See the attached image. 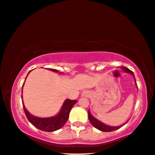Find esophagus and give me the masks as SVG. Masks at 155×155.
Returning <instances> with one entry per match:
<instances>
[{
  "label": "esophagus",
  "mask_w": 155,
  "mask_h": 155,
  "mask_svg": "<svg viewBox=\"0 0 155 155\" xmlns=\"http://www.w3.org/2000/svg\"><path fill=\"white\" fill-rule=\"evenodd\" d=\"M90 95H91V94H90V92L88 91H84L81 93V96L85 97H89Z\"/></svg>",
  "instance_id": "obj_1"
}]
</instances>
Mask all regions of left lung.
Segmentation results:
<instances>
[{"mask_svg":"<svg viewBox=\"0 0 155 155\" xmlns=\"http://www.w3.org/2000/svg\"><path fill=\"white\" fill-rule=\"evenodd\" d=\"M121 69L125 73H129L133 76L134 78V83L136 84V85H137V81H136V79H135L134 74L133 71H131L130 70H129L128 68H127L126 67H124V66H122ZM137 88H138V87H137ZM88 118H89L90 122H91V123L92 124V126L94 127H95L96 129H99V130H100L101 131H104V132H109V131L117 130V129H118L120 127H122V126L124 125V124H125L127 122L124 124H122V125H120V126H115H115H109V125H108V124H106L104 123H103L102 122H101V121L95 118V117H94L93 115L91 114V113L89 110H88Z\"/></svg>","mask_w":155,"mask_h":155,"instance_id":"left-lung-1","label":"left lung"}]
</instances>
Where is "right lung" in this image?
<instances>
[{
  "mask_svg": "<svg viewBox=\"0 0 155 155\" xmlns=\"http://www.w3.org/2000/svg\"><path fill=\"white\" fill-rule=\"evenodd\" d=\"M48 70L54 71V72H59V71L57 70H54V69H48ZM31 72L29 71L28 74ZM60 74H62V72H60ZM27 75V76H28ZM27 78V77H26ZM25 79V81H26ZM25 82V81H24ZM24 83L22 86V92H23V87H24ZM21 100H22V104L23 107H24V110L26 114L28 120L29 122L33 124V126L35 127L36 128L40 129L41 131H47V132H51V131H55L60 129L63 127L68 121L69 118V115H70V112L71 109V108L74 105L77 103V100H71L70 99H67L64 100V103L62 107L58 112V114H56L54 116L52 117H36L35 115H32L28 110L26 109V107H25L24 101H23V95L21 94Z\"/></svg>",
  "mask_w": 155,
  "mask_h": 155,
  "instance_id": "1",
  "label": "right lung"
}]
</instances>
